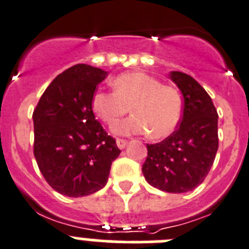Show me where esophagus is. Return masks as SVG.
<instances>
[{"instance_id":"34e87169","label":"esophagus","mask_w":249,"mask_h":249,"mask_svg":"<svg viewBox=\"0 0 249 249\" xmlns=\"http://www.w3.org/2000/svg\"><path fill=\"white\" fill-rule=\"evenodd\" d=\"M116 145L119 149H124L127 145V142L124 139H116Z\"/></svg>"}]
</instances>
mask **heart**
<instances>
[{
  "mask_svg": "<svg viewBox=\"0 0 249 249\" xmlns=\"http://www.w3.org/2000/svg\"><path fill=\"white\" fill-rule=\"evenodd\" d=\"M115 91L98 90L92 95V110L107 124L115 123L129 109L134 115L112 125L118 135L150 133L161 139L176 130L181 118V99L172 86H164L145 72H126L112 80Z\"/></svg>",
  "mask_w": 249,
  "mask_h": 249,
  "instance_id": "1",
  "label": "heart"
}]
</instances>
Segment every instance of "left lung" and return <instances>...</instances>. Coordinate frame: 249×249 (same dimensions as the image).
I'll use <instances>...</instances> for the list:
<instances>
[{
    "instance_id": "1",
    "label": "left lung",
    "mask_w": 249,
    "mask_h": 249,
    "mask_svg": "<svg viewBox=\"0 0 249 249\" xmlns=\"http://www.w3.org/2000/svg\"><path fill=\"white\" fill-rule=\"evenodd\" d=\"M184 107L179 127L157 144H148L142 164L146 181L168 193H185L202 184L218 150V114L211 96L192 76L172 71Z\"/></svg>"
}]
</instances>
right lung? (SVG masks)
<instances>
[{
	"label": "right lung",
	"instance_id": "1",
	"mask_svg": "<svg viewBox=\"0 0 249 249\" xmlns=\"http://www.w3.org/2000/svg\"><path fill=\"white\" fill-rule=\"evenodd\" d=\"M107 76L99 68L75 65L47 86L32 115L37 165L62 196H90L105 187L120 154L92 111V95Z\"/></svg>",
	"mask_w": 249,
	"mask_h": 249
}]
</instances>
